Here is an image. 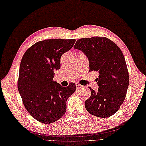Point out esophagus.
Wrapping results in <instances>:
<instances>
[{"instance_id":"1","label":"esophagus","mask_w":146,"mask_h":146,"mask_svg":"<svg viewBox=\"0 0 146 146\" xmlns=\"http://www.w3.org/2000/svg\"><path fill=\"white\" fill-rule=\"evenodd\" d=\"M76 89L77 90H80V89H81L82 86L81 85H80L78 83H76Z\"/></svg>"}]
</instances>
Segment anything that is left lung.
I'll list each match as a JSON object with an SVG mask.
<instances>
[{
  "instance_id": "obj_1",
  "label": "left lung",
  "mask_w": 146,
  "mask_h": 146,
  "mask_svg": "<svg viewBox=\"0 0 146 146\" xmlns=\"http://www.w3.org/2000/svg\"><path fill=\"white\" fill-rule=\"evenodd\" d=\"M74 48L84 53L90 62V71L99 73L97 92L92 90L85 101V108L90 114L106 118L115 114L125 98L129 75L124 56L120 48L106 37L81 38Z\"/></svg>"
}]
</instances>
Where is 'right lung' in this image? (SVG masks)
Wrapping results in <instances>:
<instances>
[{
    "label": "right lung",
    "mask_w": 146,
    "mask_h": 146,
    "mask_svg": "<svg viewBox=\"0 0 146 146\" xmlns=\"http://www.w3.org/2000/svg\"><path fill=\"white\" fill-rule=\"evenodd\" d=\"M76 40L51 39L38 41L24 54L17 88L24 105L35 120L52 123L64 115L67 100L76 91L74 83L63 87L53 81L60 69V58L72 48Z\"/></svg>",
    "instance_id": "right-lung-1"
}]
</instances>
